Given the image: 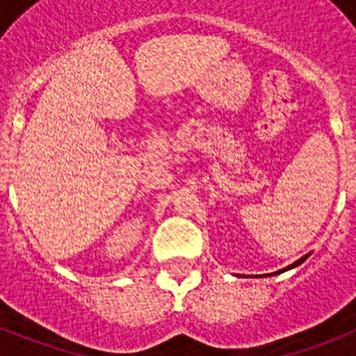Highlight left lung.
<instances>
[{
  "label": "left lung",
  "mask_w": 356,
  "mask_h": 356,
  "mask_svg": "<svg viewBox=\"0 0 356 356\" xmlns=\"http://www.w3.org/2000/svg\"><path fill=\"white\" fill-rule=\"evenodd\" d=\"M307 259H309V254H305V257H301V259H299V260H296V262H293V264H290V266H288V268H284V270L275 271V273H271V275H277V273H282V271L292 270V268H296V266H299V264H301V262H305V260H307Z\"/></svg>",
  "instance_id": "1"
}]
</instances>
